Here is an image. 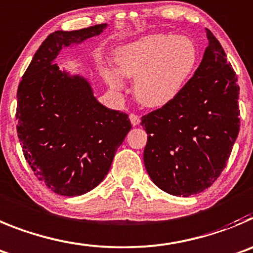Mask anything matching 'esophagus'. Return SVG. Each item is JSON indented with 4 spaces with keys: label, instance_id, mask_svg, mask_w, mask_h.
I'll return each mask as SVG.
<instances>
[{
    "label": "esophagus",
    "instance_id": "obj_1",
    "mask_svg": "<svg viewBox=\"0 0 253 253\" xmlns=\"http://www.w3.org/2000/svg\"><path fill=\"white\" fill-rule=\"evenodd\" d=\"M129 119H130L131 125H134V126L139 125V123H140V118H139L136 114H133V113H131V114L129 115Z\"/></svg>",
    "mask_w": 253,
    "mask_h": 253
}]
</instances>
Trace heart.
I'll return each instance as SVG.
<instances>
[{
	"label": "heart",
	"instance_id": "1",
	"mask_svg": "<svg viewBox=\"0 0 253 253\" xmlns=\"http://www.w3.org/2000/svg\"><path fill=\"white\" fill-rule=\"evenodd\" d=\"M198 48L187 36L150 34L119 48L115 61L118 71L134 79L136 100L148 108H162L172 103L184 89L198 64ZM111 89L120 90L123 83L117 73L106 71Z\"/></svg>",
	"mask_w": 253,
	"mask_h": 253
}]
</instances>
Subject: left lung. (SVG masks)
<instances>
[{
	"instance_id": "1",
	"label": "left lung",
	"mask_w": 253,
	"mask_h": 253,
	"mask_svg": "<svg viewBox=\"0 0 253 253\" xmlns=\"http://www.w3.org/2000/svg\"><path fill=\"white\" fill-rule=\"evenodd\" d=\"M208 46L194 75L168 105L142 118L144 166L158 188L177 197L207 189L226 167L240 131V86L221 43Z\"/></svg>"
}]
</instances>
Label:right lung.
Listing matches in <instances>:
<instances>
[{
    "label": "right lung",
    "mask_w": 253,
    "mask_h": 253,
    "mask_svg": "<svg viewBox=\"0 0 253 253\" xmlns=\"http://www.w3.org/2000/svg\"><path fill=\"white\" fill-rule=\"evenodd\" d=\"M106 26L48 35L18 85L16 119L25 158L37 179L60 196H81L100 184L131 129L128 114L96 100L86 78L55 64L62 47L99 36Z\"/></svg>",
    "instance_id": "1"
}]
</instances>
